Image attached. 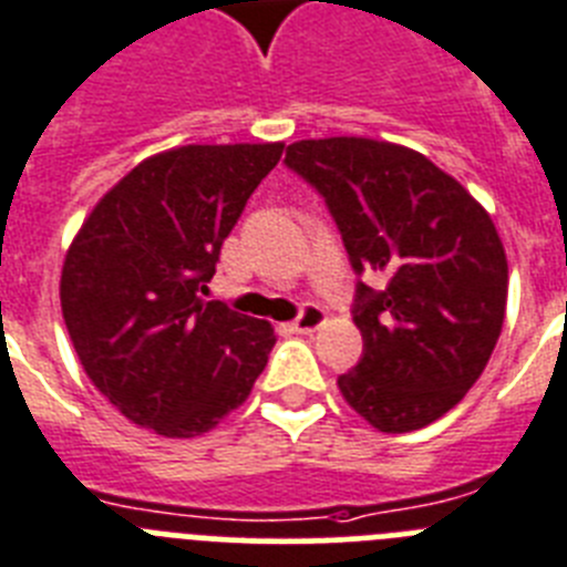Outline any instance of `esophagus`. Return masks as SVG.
Masks as SVG:
<instances>
[{"mask_svg": "<svg viewBox=\"0 0 567 567\" xmlns=\"http://www.w3.org/2000/svg\"><path fill=\"white\" fill-rule=\"evenodd\" d=\"M322 322H324L322 308H319V305H313V302H305L302 311H299V317L290 322V328H293L297 333H311V331H317Z\"/></svg>", "mask_w": 567, "mask_h": 567, "instance_id": "1", "label": "esophagus"}]
</instances>
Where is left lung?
<instances>
[{
	"label": "left lung",
	"instance_id": "8db88e82",
	"mask_svg": "<svg viewBox=\"0 0 567 567\" xmlns=\"http://www.w3.org/2000/svg\"><path fill=\"white\" fill-rule=\"evenodd\" d=\"M285 165L324 199L357 277L362 359L337 379L385 433L431 425L471 391L499 339L508 259L491 216L411 147L362 136L293 142Z\"/></svg>",
	"mask_w": 567,
	"mask_h": 567
}]
</instances>
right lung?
Segmentation results:
<instances>
[{
	"mask_svg": "<svg viewBox=\"0 0 567 567\" xmlns=\"http://www.w3.org/2000/svg\"><path fill=\"white\" fill-rule=\"evenodd\" d=\"M282 142L185 145L113 185L62 268V317L111 405L162 436L210 431L248 400L277 344L262 319L205 302L225 236Z\"/></svg>",
	"mask_w": 567,
	"mask_h": 567,
	"instance_id": "obj_1",
	"label": "right lung"
}]
</instances>
